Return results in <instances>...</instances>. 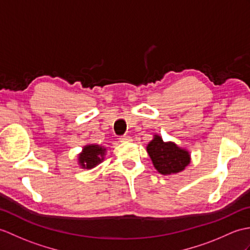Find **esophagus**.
Returning a JSON list of instances; mask_svg holds the SVG:
<instances>
[{"mask_svg": "<svg viewBox=\"0 0 250 250\" xmlns=\"http://www.w3.org/2000/svg\"><path fill=\"white\" fill-rule=\"evenodd\" d=\"M119 141L120 142H130L131 141V136L129 135H123L119 137Z\"/></svg>", "mask_w": 250, "mask_h": 250, "instance_id": "esophagus-1", "label": "esophagus"}]
</instances>
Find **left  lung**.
I'll list each match as a JSON object with an SVG mask.
<instances>
[{
  "label": "left lung",
  "mask_w": 250,
  "mask_h": 250,
  "mask_svg": "<svg viewBox=\"0 0 250 250\" xmlns=\"http://www.w3.org/2000/svg\"><path fill=\"white\" fill-rule=\"evenodd\" d=\"M147 151L152 163L162 175H171L182 171L189 164V154L171 142L165 143L160 136L148 144Z\"/></svg>",
  "instance_id": "left-lung-1"
}]
</instances>
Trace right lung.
Listing matches in <instances>:
<instances>
[{
  "instance_id": "1",
  "label": "right lung",
  "mask_w": 250,
  "mask_h": 250,
  "mask_svg": "<svg viewBox=\"0 0 250 250\" xmlns=\"http://www.w3.org/2000/svg\"><path fill=\"white\" fill-rule=\"evenodd\" d=\"M105 148L99 145H88L85 146L83 152L79 155V163L83 168H92L103 161Z\"/></svg>"
}]
</instances>
